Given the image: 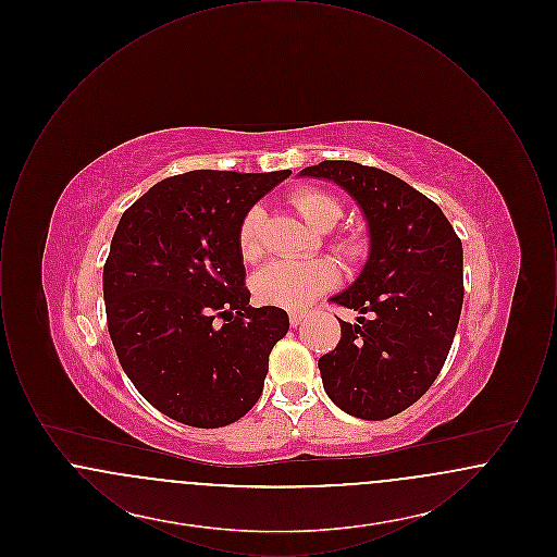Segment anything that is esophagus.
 Wrapping results in <instances>:
<instances>
[{"instance_id":"1","label":"esophagus","mask_w":557,"mask_h":557,"mask_svg":"<svg viewBox=\"0 0 557 557\" xmlns=\"http://www.w3.org/2000/svg\"><path fill=\"white\" fill-rule=\"evenodd\" d=\"M307 319V313H300V311H294L290 313V325L292 327H296V325H300L302 321Z\"/></svg>"}]
</instances>
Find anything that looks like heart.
<instances>
[{"label": "heart", "mask_w": 557, "mask_h": 557, "mask_svg": "<svg viewBox=\"0 0 557 557\" xmlns=\"http://www.w3.org/2000/svg\"><path fill=\"white\" fill-rule=\"evenodd\" d=\"M290 205L318 232H330L336 227L345 212L343 202L332 191L315 186L294 189ZM263 230L265 211L261 207H250L238 225L239 255L246 263H257L263 257ZM327 246L345 265H359L368 255L366 238L350 230L332 234ZM338 280L341 271L330 259L273 261L255 275L252 292L265 305L298 311L311 305L319 294L332 290Z\"/></svg>", "instance_id": "heart-1"}]
</instances>
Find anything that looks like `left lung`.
I'll use <instances>...</instances> for the list:
<instances>
[{
	"label": "left lung",
	"mask_w": 557,
	"mask_h": 557,
	"mask_svg": "<svg viewBox=\"0 0 557 557\" xmlns=\"http://www.w3.org/2000/svg\"><path fill=\"white\" fill-rule=\"evenodd\" d=\"M300 175L345 187L370 225L361 275L330 298L361 318L338 319L341 343L319 359L323 388L355 418H393L447 361L463 305L461 239L436 202L382 169L323 160Z\"/></svg>",
	"instance_id": "obj_1"
}]
</instances>
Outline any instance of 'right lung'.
Masks as SVG:
<instances>
[{"label":"right lung","mask_w":557,"mask_h":557,"mask_svg":"<svg viewBox=\"0 0 557 557\" xmlns=\"http://www.w3.org/2000/svg\"><path fill=\"white\" fill-rule=\"evenodd\" d=\"M290 171L198 169L123 212L104 263L108 332L121 368L164 416L234 424L259 400L284 309L248 305L238 225Z\"/></svg>","instance_id":"right-lung-1"}]
</instances>
